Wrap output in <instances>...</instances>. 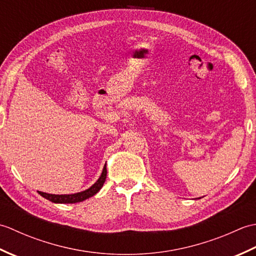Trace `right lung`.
<instances>
[{
    "label": "right lung",
    "instance_id": "right-lung-1",
    "mask_svg": "<svg viewBox=\"0 0 256 256\" xmlns=\"http://www.w3.org/2000/svg\"><path fill=\"white\" fill-rule=\"evenodd\" d=\"M106 166L104 165L100 178L98 179V180L94 184H92L89 189L84 190V192L72 194H46V192H40V194L45 199L50 200V201H52V202H55V204L81 202V201L92 197V196H94L98 192H99V190L102 188L103 184H104V182H106Z\"/></svg>",
    "mask_w": 256,
    "mask_h": 256
}]
</instances>
